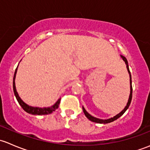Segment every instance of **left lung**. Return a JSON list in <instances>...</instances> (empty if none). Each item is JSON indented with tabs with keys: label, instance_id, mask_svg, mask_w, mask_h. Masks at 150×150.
Here are the masks:
<instances>
[{
	"label": "left lung",
	"instance_id": "1",
	"mask_svg": "<svg viewBox=\"0 0 150 150\" xmlns=\"http://www.w3.org/2000/svg\"><path fill=\"white\" fill-rule=\"evenodd\" d=\"M120 57H121V58L123 59V61L125 62V64H126L127 69H128V73H129V76H130V90H131V91H130V96H129V99H128V103H127L125 108L123 109V110H122V111L120 112L119 114L116 115L115 116H114L113 117H111V118L107 119V120H102V119H99V118H96V117H93V116L89 114V113L86 110H85L84 107H83V110L85 115H86V117H87L89 120H91V121L96 122V123H103V124L109 123V122H113L114 120H117V118H119L120 116H122V115L124 114V112H125L128 110V107L130 106V104H131V99H132V81H131V72H130L129 67H128V61H127L126 58L122 55H120Z\"/></svg>",
	"mask_w": 150,
	"mask_h": 150
}]
</instances>
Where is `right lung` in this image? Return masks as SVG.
I'll use <instances>...</instances> for the list:
<instances>
[{"mask_svg":"<svg viewBox=\"0 0 150 150\" xmlns=\"http://www.w3.org/2000/svg\"><path fill=\"white\" fill-rule=\"evenodd\" d=\"M16 71H17V68L16 69L14 72V75H13V92H14V95L16 96V99H17L18 102L20 104L21 107H22L24 110L29 114L31 115H48L51 114V112H53L54 111H55L57 108L59 107V105L60 100L61 99H59L58 101L56 102L55 104L53 106L49 107H32V106H29L28 104L23 102V101L21 99V98L19 97V94H18L17 91H16V86H15V78H16Z\"/></svg>","mask_w":150,"mask_h":150,"instance_id":"right-lung-1","label":"right lung"}]
</instances>
